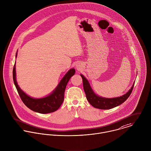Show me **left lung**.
<instances>
[{"mask_svg": "<svg viewBox=\"0 0 151 151\" xmlns=\"http://www.w3.org/2000/svg\"><path fill=\"white\" fill-rule=\"evenodd\" d=\"M81 77L83 79V88L86 95L87 100L94 108L101 109H111L122 104L127 100V99L131 95L135 84L134 83V84L132 85L131 89L122 96L116 98L107 99L99 97V96L96 95L93 91L88 80L86 78V77H84V76L82 74H81Z\"/></svg>", "mask_w": 151, "mask_h": 151, "instance_id": "obj_1", "label": "left lung"}]
</instances>
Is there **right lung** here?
<instances>
[{"label": "right lung", "mask_w": 151, "mask_h": 151, "mask_svg": "<svg viewBox=\"0 0 151 151\" xmlns=\"http://www.w3.org/2000/svg\"><path fill=\"white\" fill-rule=\"evenodd\" d=\"M17 57V52L16 58ZM16 63L13 70V78L19 95L23 102L31 110L40 114L51 113L57 110L64 101V91L70 78L74 75L75 69H70L62 78L57 87L49 96L42 99H34L27 96L19 87L16 79Z\"/></svg>", "instance_id": "add662e5"}]
</instances>
